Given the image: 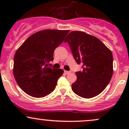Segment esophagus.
Wrapping results in <instances>:
<instances>
[{"label":"esophagus","mask_w":129,"mask_h":129,"mask_svg":"<svg viewBox=\"0 0 129 129\" xmlns=\"http://www.w3.org/2000/svg\"><path fill=\"white\" fill-rule=\"evenodd\" d=\"M70 73V72H69V71H66V70L64 71V73L66 74V75H68V74H69Z\"/></svg>","instance_id":"1"}]
</instances>
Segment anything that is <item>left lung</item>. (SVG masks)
Wrapping results in <instances>:
<instances>
[{
  "mask_svg": "<svg viewBox=\"0 0 129 129\" xmlns=\"http://www.w3.org/2000/svg\"><path fill=\"white\" fill-rule=\"evenodd\" d=\"M69 43L75 60L83 70L76 72L77 79L72 85L73 92L84 98H91L106 88L113 75L112 51L98 38L82 31L70 32Z\"/></svg>",
  "mask_w": 129,
  "mask_h": 129,
  "instance_id": "left-lung-1",
  "label": "left lung"
}]
</instances>
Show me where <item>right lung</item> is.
<instances>
[{"instance_id":"right-lung-1","label":"right lung","mask_w":129,"mask_h":129,"mask_svg":"<svg viewBox=\"0 0 129 129\" xmlns=\"http://www.w3.org/2000/svg\"><path fill=\"white\" fill-rule=\"evenodd\" d=\"M69 30L45 29L35 33L17 50L13 74L20 88L31 96L45 97L55 89L62 69L48 67L54 50L63 42Z\"/></svg>"}]
</instances>
